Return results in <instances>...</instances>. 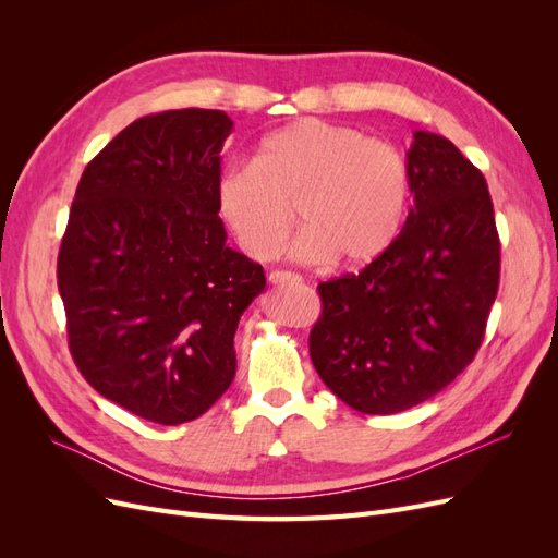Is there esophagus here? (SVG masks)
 <instances>
[{
  "label": "esophagus",
  "instance_id": "obj_1",
  "mask_svg": "<svg viewBox=\"0 0 558 558\" xmlns=\"http://www.w3.org/2000/svg\"><path fill=\"white\" fill-rule=\"evenodd\" d=\"M269 283L272 286H286V283H298L300 277L291 275V272H283V269H277V272H269Z\"/></svg>",
  "mask_w": 558,
  "mask_h": 558
}]
</instances>
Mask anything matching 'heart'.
I'll return each mask as SVG.
<instances>
[{
    "label": "heart",
    "instance_id": "obj_1",
    "mask_svg": "<svg viewBox=\"0 0 558 558\" xmlns=\"http://www.w3.org/2000/svg\"><path fill=\"white\" fill-rule=\"evenodd\" d=\"M410 199V170L400 150L349 125L300 118L263 137L251 162H230L214 181L221 223L253 260L289 244L300 265H367L391 246Z\"/></svg>",
    "mask_w": 558,
    "mask_h": 558
}]
</instances>
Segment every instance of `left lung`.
Wrapping results in <instances>:
<instances>
[{"instance_id":"8db88e82","label":"left lung","mask_w":558,"mask_h":558,"mask_svg":"<svg viewBox=\"0 0 558 558\" xmlns=\"http://www.w3.org/2000/svg\"><path fill=\"white\" fill-rule=\"evenodd\" d=\"M414 205L363 272L318 283L310 356L330 391L363 414H396L461 375L482 344L500 279L484 174L447 137L416 130Z\"/></svg>"}]
</instances>
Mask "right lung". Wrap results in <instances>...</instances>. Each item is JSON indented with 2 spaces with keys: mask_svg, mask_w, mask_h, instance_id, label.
Masks as SVG:
<instances>
[{
  "mask_svg": "<svg viewBox=\"0 0 558 558\" xmlns=\"http://www.w3.org/2000/svg\"><path fill=\"white\" fill-rule=\"evenodd\" d=\"M226 111L144 116L83 172L58 256L70 351L99 396L162 426L234 379V330L265 272L232 251L214 181Z\"/></svg>",
  "mask_w": 558,
  "mask_h": 558,
  "instance_id": "right-lung-1",
  "label": "right lung"
}]
</instances>
